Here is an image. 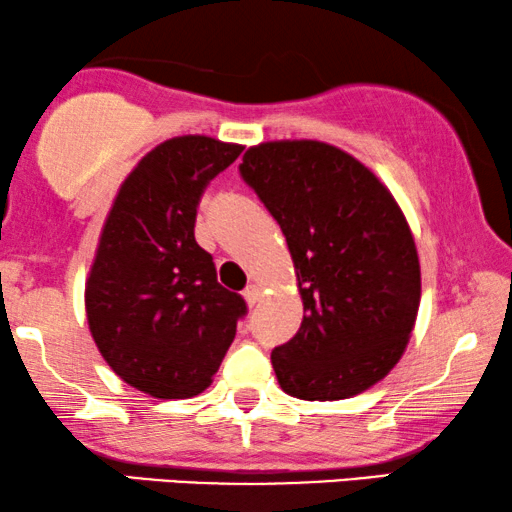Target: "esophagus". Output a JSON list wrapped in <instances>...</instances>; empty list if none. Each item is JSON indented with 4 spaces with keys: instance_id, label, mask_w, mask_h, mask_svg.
<instances>
[{
    "instance_id": "esophagus-1",
    "label": "esophagus",
    "mask_w": 512,
    "mask_h": 512,
    "mask_svg": "<svg viewBox=\"0 0 512 512\" xmlns=\"http://www.w3.org/2000/svg\"><path fill=\"white\" fill-rule=\"evenodd\" d=\"M242 296H244V300H247L249 305H256V303H258V298H261V289H258L256 284H249L247 289L242 291Z\"/></svg>"
}]
</instances>
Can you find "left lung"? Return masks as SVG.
<instances>
[{
    "label": "left lung",
    "mask_w": 512,
    "mask_h": 512,
    "mask_svg": "<svg viewBox=\"0 0 512 512\" xmlns=\"http://www.w3.org/2000/svg\"><path fill=\"white\" fill-rule=\"evenodd\" d=\"M240 174L289 244L303 324L272 349L277 382L303 401H340L387 377L415 328L422 272L389 188L338 146L265 142Z\"/></svg>",
    "instance_id": "8db88e82"
}]
</instances>
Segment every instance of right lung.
<instances>
[{"mask_svg": "<svg viewBox=\"0 0 512 512\" xmlns=\"http://www.w3.org/2000/svg\"><path fill=\"white\" fill-rule=\"evenodd\" d=\"M242 149L167 139L128 174L104 221L86 282L90 335L109 368L153 398L202 394L247 314L195 242L202 193Z\"/></svg>", "mask_w": 512, "mask_h": 512, "instance_id": "1", "label": "right lung"}]
</instances>
